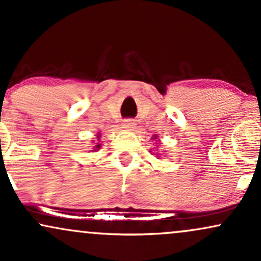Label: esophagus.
<instances>
[{
  "mask_svg": "<svg viewBox=\"0 0 261 261\" xmlns=\"http://www.w3.org/2000/svg\"><path fill=\"white\" fill-rule=\"evenodd\" d=\"M122 127L127 128V130H134L136 127V122L133 120H125L124 124H122Z\"/></svg>",
  "mask_w": 261,
  "mask_h": 261,
  "instance_id": "34e87169",
  "label": "esophagus"
}]
</instances>
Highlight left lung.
<instances>
[{"instance_id":"1","label":"left lung","mask_w":261,"mask_h":261,"mask_svg":"<svg viewBox=\"0 0 261 261\" xmlns=\"http://www.w3.org/2000/svg\"><path fill=\"white\" fill-rule=\"evenodd\" d=\"M152 139H153V140H155V142H158V143L161 142V140L158 139V135H153V137H152ZM158 146H159V144H156V147H155V148H158ZM150 152H152V150H150ZM153 154H154V153H153ZM155 155H156V156H159V155H158V153H156Z\"/></svg>"}]
</instances>
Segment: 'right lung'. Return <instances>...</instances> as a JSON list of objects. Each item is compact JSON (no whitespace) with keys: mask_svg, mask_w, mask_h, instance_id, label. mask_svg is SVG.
Masks as SVG:
<instances>
[{"mask_svg":"<svg viewBox=\"0 0 261 261\" xmlns=\"http://www.w3.org/2000/svg\"><path fill=\"white\" fill-rule=\"evenodd\" d=\"M100 134L98 133L96 135V141H93V143H95V146H93V148H92V152H96V150H98V149H100Z\"/></svg>","mask_w":261,"mask_h":261,"instance_id":"obj_1","label":"right lung"}]
</instances>
